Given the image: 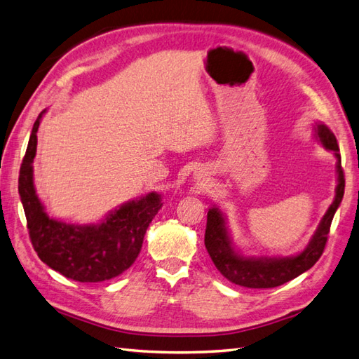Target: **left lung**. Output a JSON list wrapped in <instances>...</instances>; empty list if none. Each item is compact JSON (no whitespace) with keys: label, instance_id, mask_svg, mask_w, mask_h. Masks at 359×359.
Instances as JSON below:
<instances>
[{"label":"left lung","instance_id":"1","mask_svg":"<svg viewBox=\"0 0 359 359\" xmlns=\"http://www.w3.org/2000/svg\"><path fill=\"white\" fill-rule=\"evenodd\" d=\"M315 135L321 144L327 150H333V154L337 156L338 186L335 192V200H333L327 212H325L309 245L301 253L285 258L244 257V255H241L232 245V240H230L226 226V218L222 212L218 207H212L207 212V226L204 235L205 249L209 252L215 267L230 283L249 289L278 287V285L304 273L306 270L313 267L315 262L321 258L325 243H327L329 238L333 215H335L342 201V196H344L346 180L344 170L341 167V155L335 135H333L327 126L321 123L316 124Z\"/></svg>","mask_w":359,"mask_h":359}]
</instances>
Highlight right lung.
I'll use <instances>...</instances> for the list:
<instances>
[{
  "label": "right lung",
  "mask_w": 359,
  "mask_h": 359,
  "mask_svg": "<svg viewBox=\"0 0 359 359\" xmlns=\"http://www.w3.org/2000/svg\"><path fill=\"white\" fill-rule=\"evenodd\" d=\"M32 127L22 158L18 192L26 213L32 245L39 259L79 283L107 281L121 275L138 258L146 230L161 209V196L152 192L119 205L100 224H67L50 218L34 186L36 132L43 114Z\"/></svg>",
  "instance_id": "add662e5"
}]
</instances>
